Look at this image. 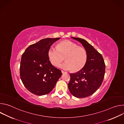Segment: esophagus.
Returning a JSON list of instances; mask_svg holds the SVG:
<instances>
[{"mask_svg": "<svg viewBox=\"0 0 124 124\" xmlns=\"http://www.w3.org/2000/svg\"><path fill=\"white\" fill-rule=\"evenodd\" d=\"M61 72H62V74L66 73V72H64V71H63V70H61Z\"/></svg>", "mask_w": 124, "mask_h": 124, "instance_id": "34e87169", "label": "esophagus"}]
</instances>
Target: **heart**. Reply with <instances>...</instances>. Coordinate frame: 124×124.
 <instances>
[{"instance_id": "1", "label": "heart", "mask_w": 124, "mask_h": 124, "mask_svg": "<svg viewBox=\"0 0 124 124\" xmlns=\"http://www.w3.org/2000/svg\"><path fill=\"white\" fill-rule=\"evenodd\" d=\"M48 56L51 63L54 66H58L65 57L66 62L60 65V67L65 70L73 69L75 72L82 69L87 61L86 49L68 40L59 43L57 48L50 47L48 51Z\"/></svg>"}]
</instances>
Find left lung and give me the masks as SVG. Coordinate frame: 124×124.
<instances>
[{
    "label": "left lung",
    "mask_w": 124,
    "mask_h": 124,
    "mask_svg": "<svg viewBox=\"0 0 124 124\" xmlns=\"http://www.w3.org/2000/svg\"><path fill=\"white\" fill-rule=\"evenodd\" d=\"M72 38L82 44L87 53V61L79 71L70 74L68 88L74 97L86 98L93 95L101 85L105 74V65L101 54L92 45L84 39Z\"/></svg>",
    "instance_id": "8db88e82"
}]
</instances>
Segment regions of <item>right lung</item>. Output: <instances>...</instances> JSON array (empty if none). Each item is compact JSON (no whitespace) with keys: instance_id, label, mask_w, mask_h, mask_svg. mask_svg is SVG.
<instances>
[{"instance_id":"1","label":"right lung","mask_w":124,"mask_h":124,"mask_svg":"<svg viewBox=\"0 0 124 124\" xmlns=\"http://www.w3.org/2000/svg\"><path fill=\"white\" fill-rule=\"evenodd\" d=\"M59 39H42L29 46L22 56L20 78L25 87L34 95L50 93L62 76L61 70L51 64L48 56L50 46Z\"/></svg>"}]
</instances>
